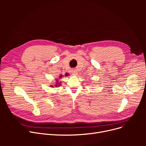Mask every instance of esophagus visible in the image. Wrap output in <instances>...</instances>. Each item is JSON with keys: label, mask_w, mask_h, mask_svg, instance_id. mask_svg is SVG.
Wrapping results in <instances>:
<instances>
[{"label": "esophagus", "mask_w": 146, "mask_h": 146, "mask_svg": "<svg viewBox=\"0 0 146 146\" xmlns=\"http://www.w3.org/2000/svg\"><path fill=\"white\" fill-rule=\"evenodd\" d=\"M72 73L73 75H76L78 74V71L76 69H72Z\"/></svg>", "instance_id": "obj_1"}]
</instances>
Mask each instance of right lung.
<instances>
[{"label": "right lung", "instance_id": "right-lung-1", "mask_svg": "<svg viewBox=\"0 0 146 146\" xmlns=\"http://www.w3.org/2000/svg\"><path fill=\"white\" fill-rule=\"evenodd\" d=\"M61 77H62V75H61L60 76V79H61ZM56 85H56V87H57V86H60V83H58V81L57 80V82H56ZM53 86H52V87Z\"/></svg>", "mask_w": 146, "mask_h": 146}]
</instances>
